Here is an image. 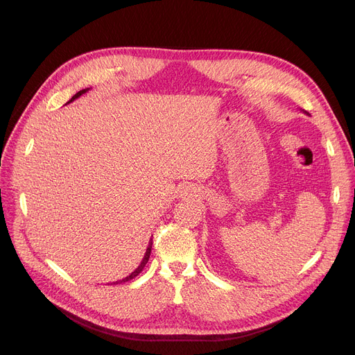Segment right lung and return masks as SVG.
Instances as JSON below:
<instances>
[{"instance_id":"obj_1","label":"right lung","mask_w":355,"mask_h":355,"mask_svg":"<svg viewBox=\"0 0 355 355\" xmlns=\"http://www.w3.org/2000/svg\"><path fill=\"white\" fill-rule=\"evenodd\" d=\"M89 90V87L87 89H82V90H79L76 95H74L67 103H70V102H73V101H76L78 98H80L82 95H85V93ZM151 249H153V239L149 240V245H148V248H146V252H145V256H144V259H142V262L139 263V266L130 273L129 276H126V277H123V279H119V281H116V282H112L110 285H118V284H125V282H128V281H130V279H134L135 276H138L141 272H142V269L145 268V265L148 263V260H149V254H151Z\"/></svg>"}]
</instances>
